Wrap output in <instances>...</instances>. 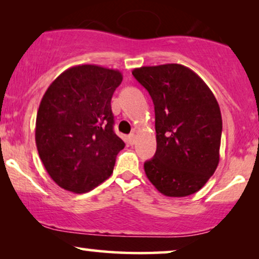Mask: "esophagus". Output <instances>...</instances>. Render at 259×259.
<instances>
[{
    "label": "esophagus",
    "mask_w": 259,
    "mask_h": 259,
    "mask_svg": "<svg viewBox=\"0 0 259 259\" xmlns=\"http://www.w3.org/2000/svg\"><path fill=\"white\" fill-rule=\"evenodd\" d=\"M136 139H137V137H136V134H134V133H131L128 136V143L131 145L136 144Z\"/></svg>",
    "instance_id": "esophagus-1"
}]
</instances>
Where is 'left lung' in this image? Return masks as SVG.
I'll use <instances>...</instances> for the list:
<instances>
[{
  "instance_id": "1",
  "label": "left lung",
  "mask_w": 259,
  "mask_h": 259,
  "mask_svg": "<svg viewBox=\"0 0 259 259\" xmlns=\"http://www.w3.org/2000/svg\"><path fill=\"white\" fill-rule=\"evenodd\" d=\"M133 76L154 104L157 151L145 173L166 197L199 191L219 164L221 108L201 77L178 63L145 66Z\"/></svg>"
}]
</instances>
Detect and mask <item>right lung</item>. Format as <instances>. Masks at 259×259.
<instances>
[{
  "label": "right lung",
  "mask_w": 259,
  "mask_h": 259,
  "mask_svg": "<svg viewBox=\"0 0 259 259\" xmlns=\"http://www.w3.org/2000/svg\"><path fill=\"white\" fill-rule=\"evenodd\" d=\"M122 74L97 65L70 67L38 106L35 141L46 171L60 187L84 193L109 178L125 143L113 131L111 100Z\"/></svg>",
  "instance_id": "right-lung-1"
}]
</instances>
